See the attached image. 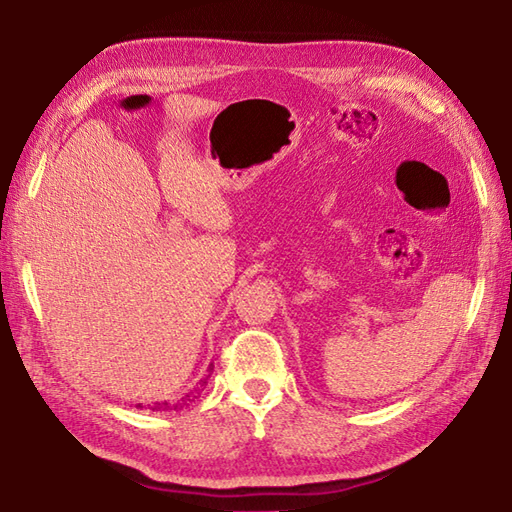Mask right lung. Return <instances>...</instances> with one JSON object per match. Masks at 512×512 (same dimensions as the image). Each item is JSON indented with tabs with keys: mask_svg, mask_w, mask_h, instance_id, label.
<instances>
[{
	"mask_svg": "<svg viewBox=\"0 0 512 512\" xmlns=\"http://www.w3.org/2000/svg\"><path fill=\"white\" fill-rule=\"evenodd\" d=\"M210 376H206V380H208ZM206 380H202L199 382V386H204L206 384ZM199 386L197 389L193 391V393H189L186 397H182V400H178V402H156L154 406H149L147 404V408H152V410H160V413H171V410H180V408H184V406H189V402H193L195 400V393H199ZM136 408H145L143 404H136Z\"/></svg>",
	"mask_w": 512,
	"mask_h": 512,
	"instance_id": "right-lung-1",
	"label": "right lung"
}]
</instances>
